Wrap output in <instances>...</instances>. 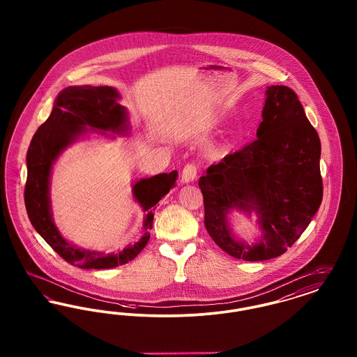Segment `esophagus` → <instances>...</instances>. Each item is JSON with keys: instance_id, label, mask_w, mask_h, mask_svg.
<instances>
[{"instance_id": "obj_1", "label": "esophagus", "mask_w": 357, "mask_h": 357, "mask_svg": "<svg viewBox=\"0 0 357 357\" xmlns=\"http://www.w3.org/2000/svg\"><path fill=\"white\" fill-rule=\"evenodd\" d=\"M197 175H198L197 166L192 165V163H188V165H186V166L183 167V171H182V182H183V183L194 182L195 178H197Z\"/></svg>"}]
</instances>
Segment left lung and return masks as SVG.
Segmentation results:
<instances>
[{
	"label": "left lung",
	"mask_w": 357,
	"mask_h": 357,
	"mask_svg": "<svg viewBox=\"0 0 357 357\" xmlns=\"http://www.w3.org/2000/svg\"><path fill=\"white\" fill-rule=\"evenodd\" d=\"M320 155V137L296 92L285 85L268 86L257 139L199 178L210 237L238 259L284 255L323 201ZM231 209L257 214L261 236L253 245L234 237L227 220Z\"/></svg>",
	"instance_id": "8db88e82"
}]
</instances>
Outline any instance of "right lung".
<instances>
[{"label":"right lung","mask_w":357,"mask_h":357,"mask_svg":"<svg viewBox=\"0 0 357 357\" xmlns=\"http://www.w3.org/2000/svg\"><path fill=\"white\" fill-rule=\"evenodd\" d=\"M119 99V92L107 85L64 88L56 98L50 118L36 131L26 153L28 175L24 199L29 221L57 255L83 269H111L134 259L150 239L155 206L175 186L178 178V171L174 170L140 179L132 186L136 202L147 213L143 222L144 233L136 243L128 245L118 255L80 249L57 230L52 218L50 198L52 167L59 155L88 131L124 134L130 130L127 109L118 102Z\"/></svg>","instance_id":"obj_1"}]
</instances>
